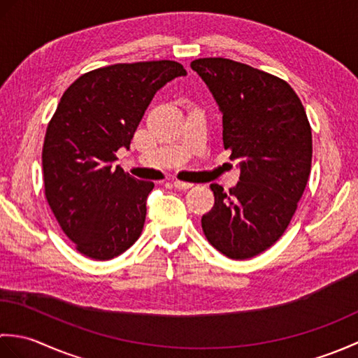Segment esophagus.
I'll list each match as a JSON object with an SVG mask.
<instances>
[{"label":"esophagus","mask_w":358,"mask_h":358,"mask_svg":"<svg viewBox=\"0 0 358 358\" xmlns=\"http://www.w3.org/2000/svg\"><path fill=\"white\" fill-rule=\"evenodd\" d=\"M172 185L177 189H183V191H186V189H191L194 186L192 183H186V181H180V180L172 181Z\"/></svg>","instance_id":"1"}]
</instances>
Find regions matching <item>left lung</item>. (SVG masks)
<instances>
[{"label": "left lung", "instance_id": "8db88e82", "mask_svg": "<svg viewBox=\"0 0 358 358\" xmlns=\"http://www.w3.org/2000/svg\"><path fill=\"white\" fill-rule=\"evenodd\" d=\"M191 67L223 113L224 149L240 162L229 192L210 185L215 203L201 218L203 232L223 255L246 260L291 223L310 173V124L285 80L227 58L194 59Z\"/></svg>", "mask_w": 358, "mask_h": 358}]
</instances>
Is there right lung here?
<instances>
[{
    "instance_id": "1",
    "label": "right lung",
    "mask_w": 358,
    "mask_h": 358,
    "mask_svg": "<svg viewBox=\"0 0 358 358\" xmlns=\"http://www.w3.org/2000/svg\"><path fill=\"white\" fill-rule=\"evenodd\" d=\"M177 62L113 64L90 71L63 94L43 146L44 194L80 254L110 260L141 235L152 181L113 166L129 149L157 90L185 77Z\"/></svg>"
}]
</instances>
